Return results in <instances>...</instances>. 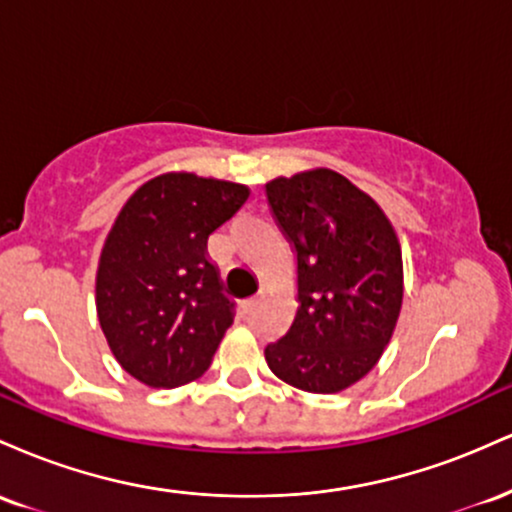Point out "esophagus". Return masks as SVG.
I'll use <instances>...</instances> for the list:
<instances>
[{
  "mask_svg": "<svg viewBox=\"0 0 512 512\" xmlns=\"http://www.w3.org/2000/svg\"><path fill=\"white\" fill-rule=\"evenodd\" d=\"M257 301H260V298H257V296H250V298H245V301H243V308H245V313H250V310L255 308V305H257Z\"/></svg>",
  "mask_w": 512,
  "mask_h": 512,
  "instance_id": "obj_1",
  "label": "esophagus"
}]
</instances>
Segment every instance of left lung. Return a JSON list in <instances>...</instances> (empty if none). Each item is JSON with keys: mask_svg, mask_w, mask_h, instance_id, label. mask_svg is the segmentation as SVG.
Segmentation results:
<instances>
[{"mask_svg": "<svg viewBox=\"0 0 512 512\" xmlns=\"http://www.w3.org/2000/svg\"><path fill=\"white\" fill-rule=\"evenodd\" d=\"M281 233L296 250L298 310L267 344L276 378L332 395L383 356L404 296L402 250L385 211L330 168L264 185Z\"/></svg>", "mask_w": 512, "mask_h": 512, "instance_id": "obj_1", "label": "left lung"}]
</instances>
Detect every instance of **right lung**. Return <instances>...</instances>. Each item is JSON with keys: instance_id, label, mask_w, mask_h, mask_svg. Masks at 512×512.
Segmentation results:
<instances>
[{"instance_id": "right-lung-1", "label": "right lung", "mask_w": 512, "mask_h": 512, "mask_svg": "<svg viewBox=\"0 0 512 512\" xmlns=\"http://www.w3.org/2000/svg\"><path fill=\"white\" fill-rule=\"evenodd\" d=\"M250 190L195 173L144 182L110 228L96 310L110 351L149 387H178L209 368L236 303L223 293L207 240Z\"/></svg>"}]
</instances>
